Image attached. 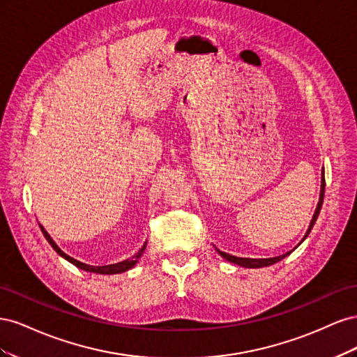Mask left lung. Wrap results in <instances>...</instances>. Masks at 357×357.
I'll list each match as a JSON object with an SVG mask.
<instances>
[{
  "mask_svg": "<svg viewBox=\"0 0 357 357\" xmlns=\"http://www.w3.org/2000/svg\"><path fill=\"white\" fill-rule=\"evenodd\" d=\"M323 198H325V171H321V188H320L319 204H317L314 214H312V219H311V222H310L308 231H307V234L304 235V238H302V241H304V240L307 238L308 234H310L311 229H312V226H314V223H316V220H317V218H319V213H320V210H321V204H323ZM302 241H301V243H302ZM301 243H299V244H301ZM299 244H298V245H299ZM298 245H296V247H298ZM296 247H295V248H296ZM215 250H218V253H219L223 259H226V261H228V262H232V264H235V265H240V266H243V268H264V266L274 265L275 262L282 261V259H284L286 256H289L291 252H294V250H290V252H287V253H284V255H280V256H275V257H268V259H252V257H236V256H232V255H229V253L220 252L219 248H215Z\"/></svg>",
  "mask_w": 357,
  "mask_h": 357,
  "instance_id": "1",
  "label": "left lung"
}]
</instances>
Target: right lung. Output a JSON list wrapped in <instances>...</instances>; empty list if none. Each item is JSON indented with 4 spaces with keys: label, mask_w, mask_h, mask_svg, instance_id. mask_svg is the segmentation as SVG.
Here are the masks:
<instances>
[{
    "label": "right lung",
    "mask_w": 357,
    "mask_h": 357,
    "mask_svg": "<svg viewBox=\"0 0 357 357\" xmlns=\"http://www.w3.org/2000/svg\"><path fill=\"white\" fill-rule=\"evenodd\" d=\"M40 225V223H38ZM40 229H41V232H43V235L46 236V240L49 241V244L53 247V250H55L59 256H62L63 259H67V261L70 262V264H73V265H75L77 268H80V269H83V271H88V273H96V274H104V275H112V274H121V273H125V271H128V269H131V268H134L137 264H138V261H139V257H142V255H143V252L146 250V245H147V241L143 244V247L139 248L138 250V253H135L132 257H129V259H126V261H122V262H117V264H112V265H104V266H93V265H88V264H83V262H80V261H77V259H74V257H71V256H68L67 253H63L61 248L58 247V244L53 241V238L52 236L47 234V231L43 228V225H40Z\"/></svg>",
    "instance_id": "add662e5"
}]
</instances>
